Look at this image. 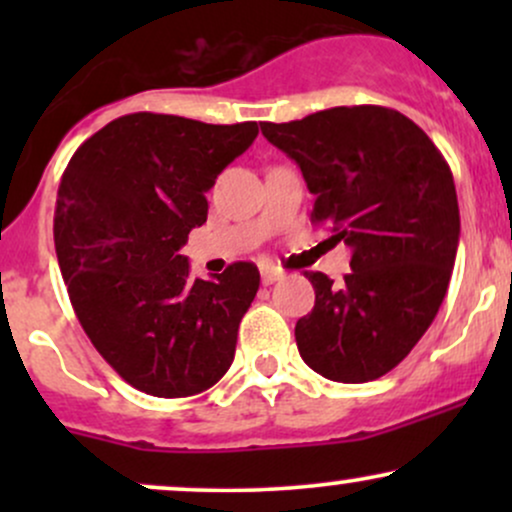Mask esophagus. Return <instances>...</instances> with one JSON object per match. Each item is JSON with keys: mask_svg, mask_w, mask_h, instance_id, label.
<instances>
[{"mask_svg": "<svg viewBox=\"0 0 512 512\" xmlns=\"http://www.w3.org/2000/svg\"><path fill=\"white\" fill-rule=\"evenodd\" d=\"M262 274V284L269 286V284H276V281L284 279V269L274 267V264H264V267L260 269Z\"/></svg>", "mask_w": 512, "mask_h": 512, "instance_id": "1", "label": "esophagus"}]
</instances>
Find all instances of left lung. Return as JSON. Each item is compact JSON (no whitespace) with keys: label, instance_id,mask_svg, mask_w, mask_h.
I'll use <instances>...</instances> for the list:
<instances>
[{"label":"left lung","instance_id":"obj_1","mask_svg":"<svg viewBox=\"0 0 512 512\" xmlns=\"http://www.w3.org/2000/svg\"><path fill=\"white\" fill-rule=\"evenodd\" d=\"M301 168L313 223L351 248L342 284L305 272L315 308L296 322L303 361L334 383L390 373L431 327L455 267L460 207L450 166L419 125L383 105L260 122Z\"/></svg>","mask_w":512,"mask_h":512}]
</instances>
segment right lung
<instances>
[{"label": "right lung", "mask_w": 512, "mask_h": 512, "mask_svg": "<svg viewBox=\"0 0 512 512\" xmlns=\"http://www.w3.org/2000/svg\"><path fill=\"white\" fill-rule=\"evenodd\" d=\"M257 132V122L132 113L86 139L64 170L55 250L69 301L98 354L146 395H197L231 368L260 272L233 262L192 279L180 248Z\"/></svg>", "instance_id": "right-lung-1"}]
</instances>
